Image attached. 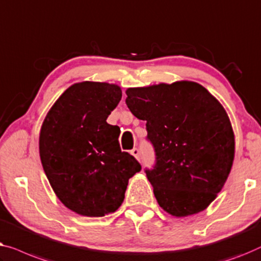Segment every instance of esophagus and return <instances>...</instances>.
<instances>
[{
    "instance_id": "esophagus-1",
    "label": "esophagus",
    "mask_w": 261,
    "mask_h": 261,
    "mask_svg": "<svg viewBox=\"0 0 261 261\" xmlns=\"http://www.w3.org/2000/svg\"><path fill=\"white\" fill-rule=\"evenodd\" d=\"M131 155L134 156V157H136V159H139V149H137V148L132 149L131 150Z\"/></svg>"
}]
</instances>
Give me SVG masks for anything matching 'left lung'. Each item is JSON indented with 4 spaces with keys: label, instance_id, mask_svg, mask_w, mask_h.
I'll use <instances>...</instances> for the list:
<instances>
[{
    "label": "left lung",
    "instance_id": "left-lung-1",
    "mask_svg": "<svg viewBox=\"0 0 261 261\" xmlns=\"http://www.w3.org/2000/svg\"><path fill=\"white\" fill-rule=\"evenodd\" d=\"M132 115L145 120L156 164L145 170L160 207L176 218L204 211L233 166L236 139L226 110L207 89L181 80L126 90Z\"/></svg>",
    "mask_w": 261,
    "mask_h": 261
}]
</instances>
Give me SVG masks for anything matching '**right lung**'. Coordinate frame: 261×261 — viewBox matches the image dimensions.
I'll use <instances>...</instances> for the list:
<instances>
[{"label": "right lung", "mask_w": 261, "mask_h": 261, "mask_svg": "<svg viewBox=\"0 0 261 261\" xmlns=\"http://www.w3.org/2000/svg\"><path fill=\"white\" fill-rule=\"evenodd\" d=\"M122 99L116 84H73L54 102L39 137L40 159L62 204L99 218L123 203L131 178L142 167L120 150V129L106 122Z\"/></svg>", "instance_id": "obj_1"}]
</instances>
